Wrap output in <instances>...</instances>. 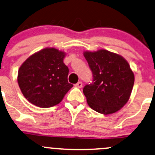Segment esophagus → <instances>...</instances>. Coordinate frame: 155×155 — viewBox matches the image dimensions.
<instances>
[{
  "mask_svg": "<svg viewBox=\"0 0 155 155\" xmlns=\"http://www.w3.org/2000/svg\"><path fill=\"white\" fill-rule=\"evenodd\" d=\"M76 87H77L79 88H81V87H82V82H81V81H79V82H77L76 84Z\"/></svg>",
  "mask_w": 155,
  "mask_h": 155,
  "instance_id": "1",
  "label": "esophagus"
}]
</instances>
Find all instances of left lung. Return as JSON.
Segmentation results:
<instances>
[{"mask_svg": "<svg viewBox=\"0 0 155 155\" xmlns=\"http://www.w3.org/2000/svg\"><path fill=\"white\" fill-rule=\"evenodd\" d=\"M84 56L93 78L83 88L88 105L104 115L116 113L128 101L134 85L130 64L121 56L107 50L85 51Z\"/></svg>", "mask_w": 155, "mask_h": 155, "instance_id": "obj_1", "label": "left lung"}]
</instances>
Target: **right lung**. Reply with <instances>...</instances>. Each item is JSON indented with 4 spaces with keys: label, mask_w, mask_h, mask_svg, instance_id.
Returning a JSON list of instances; mask_svg holds the SVG:
<instances>
[{
    "label": "right lung",
    "mask_w": 155,
    "mask_h": 155,
    "mask_svg": "<svg viewBox=\"0 0 155 155\" xmlns=\"http://www.w3.org/2000/svg\"><path fill=\"white\" fill-rule=\"evenodd\" d=\"M65 54L54 48H44L28 57L18 71V82L25 98L35 106L58 104L73 87L68 81Z\"/></svg>",
    "instance_id": "right-lung-1"
}]
</instances>
